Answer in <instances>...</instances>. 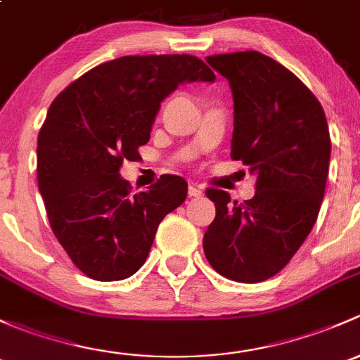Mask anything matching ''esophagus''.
I'll use <instances>...</instances> for the list:
<instances>
[{
	"instance_id": "obj_1",
	"label": "esophagus",
	"mask_w": 360,
	"mask_h": 360,
	"mask_svg": "<svg viewBox=\"0 0 360 360\" xmlns=\"http://www.w3.org/2000/svg\"><path fill=\"white\" fill-rule=\"evenodd\" d=\"M188 195H191V198H201V195H202L201 187H198V185L191 184V185H188Z\"/></svg>"
}]
</instances>
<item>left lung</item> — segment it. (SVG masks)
<instances>
[{
	"label": "left lung",
	"mask_w": 360,
	"mask_h": 360,
	"mask_svg": "<svg viewBox=\"0 0 360 360\" xmlns=\"http://www.w3.org/2000/svg\"><path fill=\"white\" fill-rule=\"evenodd\" d=\"M234 97L231 158L257 176L255 198L231 202L207 188L217 214L202 248L210 265L236 283H262L290 263L312 231L329 173L328 121L316 95L260 51L211 55Z\"/></svg>",
	"instance_id": "obj_1"
}]
</instances>
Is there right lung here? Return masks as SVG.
Instances as JSON below:
<instances>
[{"label": "right lung", "mask_w": 360, "mask_h": 360, "mask_svg": "<svg viewBox=\"0 0 360 360\" xmlns=\"http://www.w3.org/2000/svg\"><path fill=\"white\" fill-rule=\"evenodd\" d=\"M192 81H214L194 55H126L84 72L51 102L38 136L39 192L55 237L91 279L133 276L162 218L187 198L176 175L131 194L120 168L140 158L162 100Z\"/></svg>", "instance_id": "1"}]
</instances>
